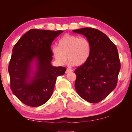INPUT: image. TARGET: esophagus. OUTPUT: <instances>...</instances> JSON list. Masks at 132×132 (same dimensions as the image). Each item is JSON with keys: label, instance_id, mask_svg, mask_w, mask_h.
Wrapping results in <instances>:
<instances>
[{"label": "esophagus", "instance_id": "1", "mask_svg": "<svg viewBox=\"0 0 132 132\" xmlns=\"http://www.w3.org/2000/svg\"><path fill=\"white\" fill-rule=\"evenodd\" d=\"M73 71L72 69H70V68H67V70H66V71H65V73H66V74L69 73L71 72V71Z\"/></svg>", "mask_w": 132, "mask_h": 132}]
</instances>
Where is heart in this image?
Here are the masks:
<instances>
[{"label":"heart","instance_id":"heart-1","mask_svg":"<svg viewBox=\"0 0 132 132\" xmlns=\"http://www.w3.org/2000/svg\"><path fill=\"white\" fill-rule=\"evenodd\" d=\"M58 46H53L52 51L60 65L65 64L68 57L71 64L81 66L84 64L90 57L91 45L85 38L65 35L60 39Z\"/></svg>","mask_w":132,"mask_h":132}]
</instances>
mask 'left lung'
<instances>
[{"label":"left lung","instance_id":"obj_1","mask_svg":"<svg viewBox=\"0 0 132 132\" xmlns=\"http://www.w3.org/2000/svg\"><path fill=\"white\" fill-rule=\"evenodd\" d=\"M73 31L84 36L91 45L89 59L75 70V89L86 101L99 102L117 85L121 69L117 48L104 33L97 29L85 27Z\"/></svg>","mask_w":132,"mask_h":132}]
</instances>
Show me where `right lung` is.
Wrapping results in <instances>:
<instances>
[{"label": "right lung", "mask_w": 132, "mask_h": 132, "mask_svg": "<svg viewBox=\"0 0 132 132\" xmlns=\"http://www.w3.org/2000/svg\"><path fill=\"white\" fill-rule=\"evenodd\" d=\"M63 32L31 29L15 44L8 71L12 92L24 104L37 107L45 103L53 94L57 78L66 68L52 65L51 46Z\"/></svg>", "instance_id": "1"}]
</instances>
